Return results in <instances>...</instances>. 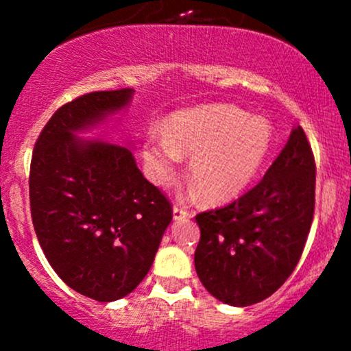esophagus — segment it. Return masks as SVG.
Segmentation results:
<instances>
[{
	"label": "esophagus",
	"instance_id": "34e87169",
	"mask_svg": "<svg viewBox=\"0 0 351 351\" xmlns=\"http://www.w3.org/2000/svg\"><path fill=\"white\" fill-rule=\"evenodd\" d=\"M190 217V212L186 210L185 207H182V205L175 204L173 205V219L175 221H182V219H189Z\"/></svg>",
	"mask_w": 351,
	"mask_h": 351
}]
</instances>
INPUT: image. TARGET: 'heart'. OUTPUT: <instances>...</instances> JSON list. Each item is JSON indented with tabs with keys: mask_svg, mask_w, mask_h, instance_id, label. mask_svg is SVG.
<instances>
[{
	"mask_svg": "<svg viewBox=\"0 0 351 351\" xmlns=\"http://www.w3.org/2000/svg\"><path fill=\"white\" fill-rule=\"evenodd\" d=\"M271 146L267 119L228 104L176 112L165 132L146 136L143 158L151 180L171 182L182 156H190L189 176L212 204L241 195L260 171Z\"/></svg>",
	"mask_w": 351,
	"mask_h": 351,
	"instance_id": "heart-1",
	"label": "heart"
}]
</instances>
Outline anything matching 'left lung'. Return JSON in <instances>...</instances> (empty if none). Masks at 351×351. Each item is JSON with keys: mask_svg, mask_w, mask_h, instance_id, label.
<instances>
[{"mask_svg": "<svg viewBox=\"0 0 351 351\" xmlns=\"http://www.w3.org/2000/svg\"><path fill=\"white\" fill-rule=\"evenodd\" d=\"M316 165L302 127L256 186L217 210L195 217V270L205 289L236 307L277 292L302 254L314 215Z\"/></svg>", "mask_w": 351, "mask_h": 351, "instance_id": "obj_1", "label": "left lung"}]
</instances>
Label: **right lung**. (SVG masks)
<instances>
[{
    "instance_id": "obj_1",
    "label": "right lung",
    "mask_w": 351,
    "mask_h": 351,
    "mask_svg": "<svg viewBox=\"0 0 351 351\" xmlns=\"http://www.w3.org/2000/svg\"><path fill=\"white\" fill-rule=\"evenodd\" d=\"M132 95V88L93 91L62 105L32 154L38 243L62 282L98 302L122 299L143 282L173 219L129 147L77 137L125 110Z\"/></svg>"
}]
</instances>
